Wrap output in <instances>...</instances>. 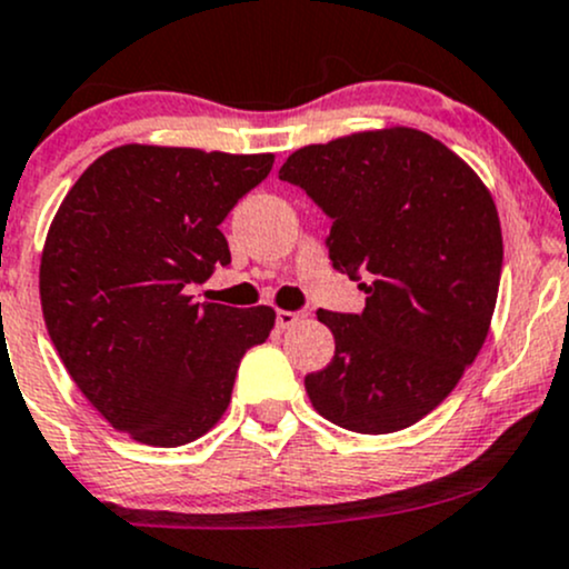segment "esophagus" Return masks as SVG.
Here are the masks:
<instances>
[{"label": "esophagus", "instance_id": "34e87169", "mask_svg": "<svg viewBox=\"0 0 569 569\" xmlns=\"http://www.w3.org/2000/svg\"><path fill=\"white\" fill-rule=\"evenodd\" d=\"M298 320H303V311L277 309V326H279V328H292Z\"/></svg>", "mask_w": 569, "mask_h": 569}]
</instances>
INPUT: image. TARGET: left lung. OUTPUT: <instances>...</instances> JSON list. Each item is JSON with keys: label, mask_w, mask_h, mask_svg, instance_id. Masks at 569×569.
Masks as SVG:
<instances>
[{"label": "left lung", "mask_w": 569, "mask_h": 569, "mask_svg": "<svg viewBox=\"0 0 569 569\" xmlns=\"http://www.w3.org/2000/svg\"><path fill=\"white\" fill-rule=\"evenodd\" d=\"M279 179L333 219V268L366 292L360 315L317 311L336 352L303 380L311 407L358 433L418 423L448 399L491 326L502 277L491 192L412 127L303 146Z\"/></svg>", "instance_id": "8db88e82"}]
</instances>
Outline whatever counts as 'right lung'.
Instances as JSON below:
<instances>
[{
  "mask_svg": "<svg viewBox=\"0 0 569 569\" xmlns=\"http://www.w3.org/2000/svg\"><path fill=\"white\" fill-rule=\"evenodd\" d=\"M271 164L273 154L127 143L83 170L48 228V336L81 393L136 442L179 448L213 429L243 352L271 333V307L189 296L230 266L219 224Z\"/></svg>",
  "mask_w": 569,
  "mask_h": 569,
  "instance_id": "1",
  "label": "right lung"
}]
</instances>
